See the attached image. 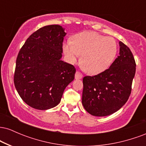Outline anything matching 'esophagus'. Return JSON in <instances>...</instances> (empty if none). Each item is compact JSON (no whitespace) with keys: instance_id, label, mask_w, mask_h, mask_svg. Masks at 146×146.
Listing matches in <instances>:
<instances>
[{"instance_id":"obj_1","label":"esophagus","mask_w":146,"mask_h":146,"mask_svg":"<svg viewBox=\"0 0 146 146\" xmlns=\"http://www.w3.org/2000/svg\"><path fill=\"white\" fill-rule=\"evenodd\" d=\"M75 79H81L82 78V74L80 71H77L76 73H75Z\"/></svg>"}]
</instances>
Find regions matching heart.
<instances>
[{
	"label": "heart",
	"mask_w": 146,
	"mask_h": 146,
	"mask_svg": "<svg viewBox=\"0 0 146 146\" xmlns=\"http://www.w3.org/2000/svg\"><path fill=\"white\" fill-rule=\"evenodd\" d=\"M62 48L69 62H76L82 56V66L91 75L100 74L108 69L117 53L114 38L95 32L78 33L73 37L72 42L64 43Z\"/></svg>",
	"instance_id": "obj_1"
}]
</instances>
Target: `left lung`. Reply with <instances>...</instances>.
<instances>
[{
    "mask_svg": "<svg viewBox=\"0 0 146 146\" xmlns=\"http://www.w3.org/2000/svg\"><path fill=\"white\" fill-rule=\"evenodd\" d=\"M119 56L109 68L94 76L83 78L82 103L93 116L110 115L128 101L136 71V64L131 51L119 42Z\"/></svg>",
    "mask_w": 146,
    "mask_h": 146,
    "instance_id": "left-lung-1",
    "label": "left lung"
}]
</instances>
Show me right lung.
Instances as JSON below:
<instances>
[{"label":"right lung","mask_w":146,"mask_h":146,"mask_svg":"<svg viewBox=\"0 0 146 146\" xmlns=\"http://www.w3.org/2000/svg\"><path fill=\"white\" fill-rule=\"evenodd\" d=\"M66 34L60 25L43 27L27 38L18 53L14 85L22 100L33 108L56 106L74 80V66L61 60Z\"/></svg>","instance_id":"obj_1"}]
</instances>
